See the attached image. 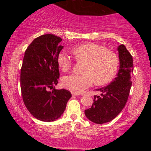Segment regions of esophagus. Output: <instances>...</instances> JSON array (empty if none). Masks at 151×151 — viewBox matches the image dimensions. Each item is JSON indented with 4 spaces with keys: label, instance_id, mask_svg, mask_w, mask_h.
<instances>
[{
    "label": "esophagus",
    "instance_id": "esophagus-1",
    "mask_svg": "<svg viewBox=\"0 0 151 151\" xmlns=\"http://www.w3.org/2000/svg\"><path fill=\"white\" fill-rule=\"evenodd\" d=\"M72 96H79L80 95V93H76V92H72Z\"/></svg>",
    "mask_w": 151,
    "mask_h": 151
}]
</instances>
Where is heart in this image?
<instances>
[{"label":"heart","instance_id":"obj_1","mask_svg":"<svg viewBox=\"0 0 151 151\" xmlns=\"http://www.w3.org/2000/svg\"><path fill=\"white\" fill-rule=\"evenodd\" d=\"M76 60L85 62L81 74H72L62 78V84L74 92H81L87 89L93 81L97 85L110 82L116 74L119 58L114 52L105 46L93 42H86L72 50ZM57 62L63 72L69 70L73 65L70 55L65 51L58 53Z\"/></svg>","mask_w":151,"mask_h":151}]
</instances>
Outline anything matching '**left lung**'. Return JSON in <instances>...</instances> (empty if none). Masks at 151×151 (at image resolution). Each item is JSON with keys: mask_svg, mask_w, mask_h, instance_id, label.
Instances as JSON below:
<instances>
[{"mask_svg": "<svg viewBox=\"0 0 151 151\" xmlns=\"http://www.w3.org/2000/svg\"><path fill=\"white\" fill-rule=\"evenodd\" d=\"M120 68L117 77L111 84L96 91L101 96L95 95L91 108L84 111L88 119L101 124L112 121L125 106L132 84L133 73V58L125 45L118 47Z\"/></svg>", "mask_w": 151, "mask_h": 151, "instance_id": "obj_1", "label": "left lung"}]
</instances>
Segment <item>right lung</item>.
I'll list each match as a JSON object with an SVG mask.
<instances>
[{"instance_id": "1", "label": "right lung", "mask_w": 151, "mask_h": 151, "mask_svg": "<svg viewBox=\"0 0 151 151\" xmlns=\"http://www.w3.org/2000/svg\"><path fill=\"white\" fill-rule=\"evenodd\" d=\"M62 38L52 34L39 36L25 50L20 70V89L24 104L38 120L53 121L61 116L72 94L55 89L60 78L57 62L63 48Z\"/></svg>"}]
</instances>
